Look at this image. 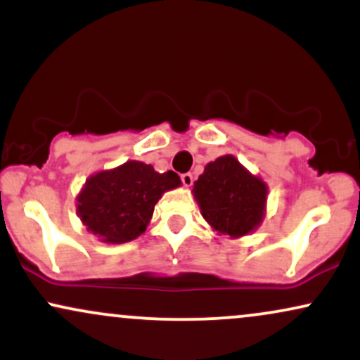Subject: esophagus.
Listing matches in <instances>:
<instances>
[{"label":"esophagus","mask_w":360,"mask_h":360,"mask_svg":"<svg viewBox=\"0 0 360 360\" xmlns=\"http://www.w3.org/2000/svg\"><path fill=\"white\" fill-rule=\"evenodd\" d=\"M181 181H183L184 186H191L193 184V174L186 172V174H181Z\"/></svg>","instance_id":"34e87169"}]
</instances>
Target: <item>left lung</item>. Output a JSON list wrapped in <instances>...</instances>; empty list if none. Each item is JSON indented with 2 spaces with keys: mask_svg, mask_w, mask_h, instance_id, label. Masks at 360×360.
<instances>
[{
  "mask_svg": "<svg viewBox=\"0 0 360 360\" xmlns=\"http://www.w3.org/2000/svg\"><path fill=\"white\" fill-rule=\"evenodd\" d=\"M193 194L213 230L232 238L254 232L266 214L267 184L252 176L233 155L206 164Z\"/></svg>",
  "mask_w": 360,
  "mask_h": 360,
  "instance_id": "obj_1",
  "label": "left lung"
}]
</instances>
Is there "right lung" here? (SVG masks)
Masks as SVG:
<instances>
[{
	"instance_id": "add662e5",
	"label": "right lung",
	"mask_w": 360,
	"mask_h": 360,
	"mask_svg": "<svg viewBox=\"0 0 360 360\" xmlns=\"http://www.w3.org/2000/svg\"><path fill=\"white\" fill-rule=\"evenodd\" d=\"M181 186L176 172H155L150 164L128 160L89 176L77 196V214L101 242L125 243L146 232L162 194Z\"/></svg>"
}]
</instances>
